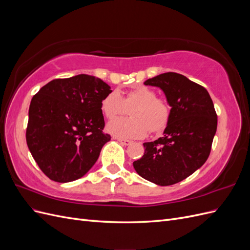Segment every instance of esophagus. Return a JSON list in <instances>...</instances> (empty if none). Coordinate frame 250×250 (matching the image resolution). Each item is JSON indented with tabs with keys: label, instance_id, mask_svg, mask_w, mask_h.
<instances>
[{
	"label": "esophagus",
	"instance_id": "esophagus-1",
	"mask_svg": "<svg viewBox=\"0 0 250 250\" xmlns=\"http://www.w3.org/2000/svg\"><path fill=\"white\" fill-rule=\"evenodd\" d=\"M116 140L121 144V145H123V146H128L131 144V142L129 140H123V139H116Z\"/></svg>",
	"mask_w": 250,
	"mask_h": 250
}]
</instances>
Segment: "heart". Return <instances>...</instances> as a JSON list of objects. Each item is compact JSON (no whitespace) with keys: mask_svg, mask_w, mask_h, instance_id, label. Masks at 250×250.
<instances>
[{"mask_svg":"<svg viewBox=\"0 0 250 250\" xmlns=\"http://www.w3.org/2000/svg\"><path fill=\"white\" fill-rule=\"evenodd\" d=\"M102 110L108 119H113L131 107L130 119L120 118L107 124V131L123 139L144 138L150 130L161 132L170 119L168 103L158 99L154 90L146 86L135 87L123 99L118 92H111L102 101Z\"/></svg>","mask_w":250,"mask_h":250,"instance_id":"heart-1","label":"heart"}]
</instances>
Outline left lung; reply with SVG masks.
<instances>
[{
	"mask_svg": "<svg viewBox=\"0 0 250 250\" xmlns=\"http://www.w3.org/2000/svg\"><path fill=\"white\" fill-rule=\"evenodd\" d=\"M160 87L171 107L164 135L144 143L133 162L140 176L158 186L186 179L207 162L217 130V115L208 90L184 75L164 73L144 82Z\"/></svg>",
	"mask_w": 250,
	"mask_h": 250,
	"instance_id": "8db88e82",
	"label": "left lung"
}]
</instances>
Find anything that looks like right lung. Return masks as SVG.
Segmentation results:
<instances>
[{
  "instance_id": "obj_1",
  "label": "right lung",
  "mask_w": 250,
  "mask_h": 250,
  "mask_svg": "<svg viewBox=\"0 0 250 250\" xmlns=\"http://www.w3.org/2000/svg\"><path fill=\"white\" fill-rule=\"evenodd\" d=\"M112 90L100 78L80 74L54 79L33 96L26 131L28 148L46 175L70 183L89 171L110 141L103 133L102 101Z\"/></svg>"
}]
</instances>
